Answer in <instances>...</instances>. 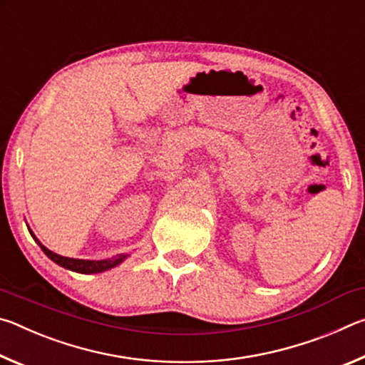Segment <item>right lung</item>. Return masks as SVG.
Wrapping results in <instances>:
<instances>
[{"label":"right lung","instance_id":"right-lung-1","mask_svg":"<svg viewBox=\"0 0 365 365\" xmlns=\"http://www.w3.org/2000/svg\"><path fill=\"white\" fill-rule=\"evenodd\" d=\"M29 232L32 233V237L36 243H38L40 248L43 250V252L51 259V261L56 262L58 265H61V267L64 269H69L72 272H78V274H100V272H104V270H109L115 267V265H119L123 259L127 257V255H119L117 257H113V259H104V261H85V259H73V257H64V256H59L56 255V252L49 251L46 246H43L40 243V240L35 237L34 232L30 230Z\"/></svg>","mask_w":365,"mask_h":365}]
</instances>
